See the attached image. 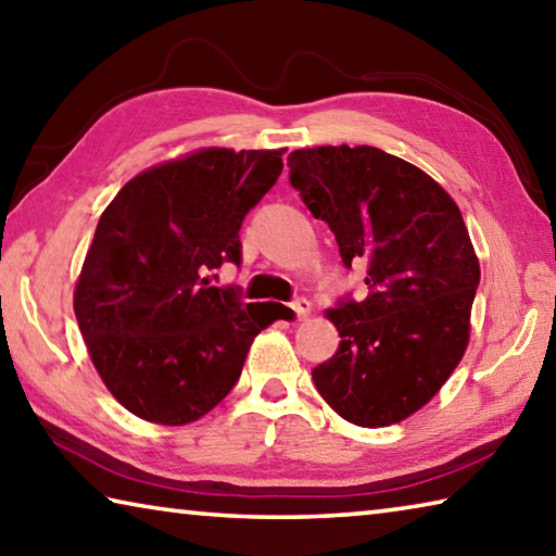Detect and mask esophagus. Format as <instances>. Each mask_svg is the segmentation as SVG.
Segmentation results:
<instances>
[{"mask_svg":"<svg viewBox=\"0 0 556 556\" xmlns=\"http://www.w3.org/2000/svg\"><path fill=\"white\" fill-rule=\"evenodd\" d=\"M291 312H294L296 318L301 321V318H306L308 314H312V301H308V299H294V301H291Z\"/></svg>","mask_w":556,"mask_h":556,"instance_id":"1","label":"esophagus"}]
</instances>
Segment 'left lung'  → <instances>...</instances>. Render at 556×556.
Segmentation results:
<instances>
[{"label":"left lung","instance_id":"obj_1","mask_svg":"<svg viewBox=\"0 0 556 556\" xmlns=\"http://www.w3.org/2000/svg\"><path fill=\"white\" fill-rule=\"evenodd\" d=\"M289 181L328 223L370 294L326 316L341 345L314 368L321 397L357 427L425 407L464 357L481 265L456 201L434 178L375 147L296 149Z\"/></svg>","mask_w":556,"mask_h":556}]
</instances>
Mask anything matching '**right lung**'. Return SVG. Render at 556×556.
Listing matches in <instances>:
<instances>
[{"mask_svg":"<svg viewBox=\"0 0 556 556\" xmlns=\"http://www.w3.org/2000/svg\"><path fill=\"white\" fill-rule=\"evenodd\" d=\"M281 152L205 147L168 159L102 211L73 308L102 382L139 419L181 427L208 414L275 321L205 275L240 262V225L279 178Z\"/></svg>","mask_w":556,"mask_h":556,"instance_id":"right-lung-1","label":"right lung"}]
</instances>
